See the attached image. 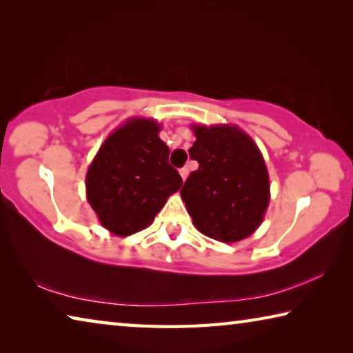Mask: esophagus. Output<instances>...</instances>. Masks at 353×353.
I'll use <instances>...</instances> for the list:
<instances>
[{
  "label": "esophagus",
  "instance_id": "1",
  "mask_svg": "<svg viewBox=\"0 0 353 353\" xmlns=\"http://www.w3.org/2000/svg\"><path fill=\"white\" fill-rule=\"evenodd\" d=\"M179 172H181L182 181H183V182L187 181V177H188V168H181V170H179Z\"/></svg>",
  "mask_w": 353,
  "mask_h": 353
}]
</instances>
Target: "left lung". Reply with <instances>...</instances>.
Segmentation results:
<instances>
[{
    "label": "left lung",
    "instance_id": "left-lung-1",
    "mask_svg": "<svg viewBox=\"0 0 353 353\" xmlns=\"http://www.w3.org/2000/svg\"><path fill=\"white\" fill-rule=\"evenodd\" d=\"M190 157L199 168L181 190L201 234L223 243L240 241L261 224L270 202L265 160L249 135L232 126H194Z\"/></svg>",
    "mask_w": 353,
    "mask_h": 353
}]
</instances>
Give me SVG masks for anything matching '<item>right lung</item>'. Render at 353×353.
Instances as JSON below:
<instances>
[{
  "instance_id": "add662e5",
  "label": "right lung",
  "mask_w": 353,
  "mask_h": 353,
  "mask_svg": "<svg viewBox=\"0 0 353 353\" xmlns=\"http://www.w3.org/2000/svg\"><path fill=\"white\" fill-rule=\"evenodd\" d=\"M152 119H132L101 146L87 171V199L107 230L132 235L152 223L182 177Z\"/></svg>"
}]
</instances>
